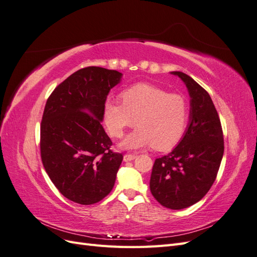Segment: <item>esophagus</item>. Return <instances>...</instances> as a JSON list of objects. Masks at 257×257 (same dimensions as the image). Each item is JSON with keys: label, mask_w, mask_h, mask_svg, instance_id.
Segmentation results:
<instances>
[{"label": "esophagus", "mask_w": 257, "mask_h": 257, "mask_svg": "<svg viewBox=\"0 0 257 257\" xmlns=\"http://www.w3.org/2000/svg\"><path fill=\"white\" fill-rule=\"evenodd\" d=\"M135 159H136V155H134V154H125L123 158L124 162H131Z\"/></svg>", "instance_id": "34e87169"}]
</instances>
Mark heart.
Returning <instances> with one entry per match:
<instances>
[{
	"label": "heart",
	"instance_id": "heart-1",
	"mask_svg": "<svg viewBox=\"0 0 257 257\" xmlns=\"http://www.w3.org/2000/svg\"><path fill=\"white\" fill-rule=\"evenodd\" d=\"M122 103L107 99L104 123L112 137H121L126 127L134 125L119 144L121 149L138 150L153 145L157 150L175 147L184 134L189 122V104L180 94L150 83H137L121 93Z\"/></svg>",
	"mask_w": 257,
	"mask_h": 257
}]
</instances>
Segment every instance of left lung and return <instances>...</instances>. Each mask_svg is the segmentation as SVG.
Returning <instances> with one entry per match:
<instances>
[{"label": "left lung", "mask_w": 257, "mask_h": 257, "mask_svg": "<svg viewBox=\"0 0 257 257\" xmlns=\"http://www.w3.org/2000/svg\"><path fill=\"white\" fill-rule=\"evenodd\" d=\"M170 74L178 76L189 91V124L175 149L155 160L150 190L162 206L180 210L196 204L212 186L224 141L219 114L208 92L189 75Z\"/></svg>", "instance_id": "obj_1"}]
</instances>
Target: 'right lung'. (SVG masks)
Segmentation results:
<instances>
[{
	"instance_id": "right-lung-1",
	"label": "right lung",
	"mask_w": 257,
	"mask_h": 257,
	"mask_svg": "<svg viewBox=\"0 0 257 257\" xmlns=\"http://www.w3.org/2000/svg\"><path fill=\"white\" fill-rule=\"evenodd\" d=\"M122 73L98 66L75 72L47 99L41 124V155L50 180L80 205L109 194L123 160L102 125L108 93Z\"/></svg>"
}]
</instances>
